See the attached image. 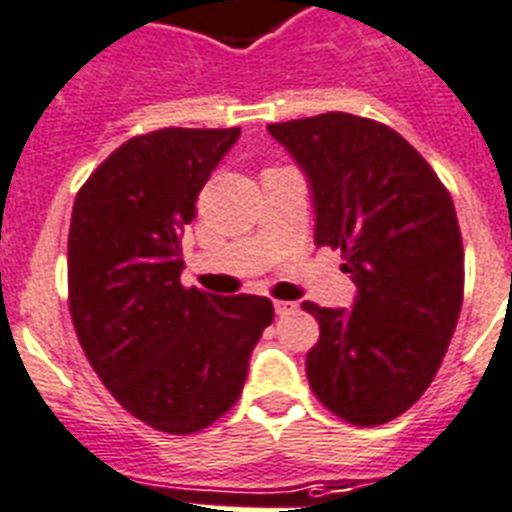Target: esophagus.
I'll return each instance as SVG.
<instances>
[{
  "mask_svg": "<svg viewBox=\"0 0 512 512\" xmlns=\"http://www.w3.org/2000/svg\"><path fill=\"white\" fill-rule=\"evenodd\" d=\"M295 308H298V303H293V301H274V311H277V316L293 314Z\"/></svg>",
  "mask_w": 512,
  "mask_h": 512,
  "instance_id": "1",
  "label": "esophagus"
}]
</instances>
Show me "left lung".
I'll return each mask as SVG.
<instances>
[{"instance_id": "obj_1", "label": "left lung", "mask_w": 512, "mask_h": 512, "mask_svg": "<svg viewBox=\"0 0 512 512\" xmlns=\"http://www.w3.org/2000/svg\"><path fill=\"white\" fill-rule=\"evenodd\" d=\"M311 188L316 246L340 248L353 308H322L311 390L356 426L398 418L432 384L463 306L453 198L426 159L382 122L327 112L269 125Z\"/></svg>"}]
</instances>
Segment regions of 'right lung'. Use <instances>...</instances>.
Wrapping results in <instances>:
<instances>
[{
    "mask_svg": "<svg viewBox=\"0 0 512 512\" xmlns=\"http://www.w3.org/2000/svg\"><path fill=\"white\" fill-rule=\"evenodd\" d=\"M240 128L135 135L78 190L67 287L88 363L117 403L159 432L193 434L235 405L274 319L269 298L180 285V232Z\"/></svg>",
    "mask_w": 512,
    "mask_h": 512,
    "instance_id": "1",
    "label": "right lung"
}]
</instances>
